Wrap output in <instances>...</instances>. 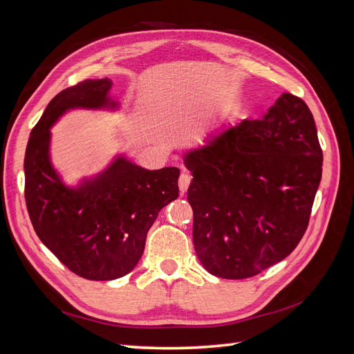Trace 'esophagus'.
Returning a JSON list of instances; mask_svg holds the SVG:
<instances>
[{
  "label": "esophagus",
  "mask_w": 354,
  "mask_h": 354,
  "mask_svg": "<svg viewBox=\"0 0 354 354\" xmlns=\"http://www.w3.org/2000/svg\"><path fill=\"white\" fill-rule=\"evenodd\" d=\"M190 185V176L186 173H181L180 178H178V187H180V194L185 195L187 192V187Z\"/></svg>",
  "instance_id": "34e87169"
}]
</instances>
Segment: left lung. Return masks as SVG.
Returning a JSON list of instances; mask_svg holds the SVG:
<instances>
[{
	"label": "left lung",
	"instance_id": "obj_1",
	"mask_svg": "<svg viewBox=\"0 0 354 354\" xmlns=\"http://www.w3.org/2000/svg\"><path fill=\"white\" fill-rule=\"evenodd\" d=\"M194 245L223 279H246L291 254L308 226L324 155L308 106L283 93L261 120L212 133L185 153Z\"/></svg>",
	"mask_w": 354,
	"mask_h": 354
}]
</instances>
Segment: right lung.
<instances>
[{
  "label": "right lung",
  "mask_w": 354,
  "mask_h": 354,
  "mask_svg": "<svg viewBox=\"0 0 354 354\" xmlns=\"http://www.w3.org/2000/svg\"><path fill=\"white\" fill-rule=\"evenodd\" d=\"M112 81L87 80L60 91L30 133L25 153V199L38 238L71 272L113 281L142 259L158 212L178 198L180 169H146L118 153L100 173L69 186L51 162V127L77 109H120Z\"/></svg>",
  "instance_id": "1"
}]
</instances>
